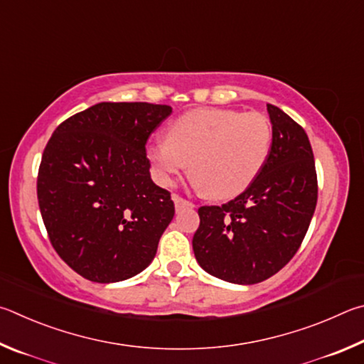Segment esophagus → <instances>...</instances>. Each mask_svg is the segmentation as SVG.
Returning <instances> with one entry per match:
<instances>
[{"label":"esophagus","mask_w":364,"mask_h":364,"mask_svg":"<svg viewBox=\"0 0 364 364\" xmlns=\"http://www.w3.org/2000/svg\"><path fill=\"white\" fill-rule=\"evenodd\" d=\"M172 200H174L176 211H182V209L193 208V203H190V201H187V200L181 198V196H178V195H172Z\"/></svg>","instance_id":"esophagus-1"}]
</instances>
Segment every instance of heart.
Wrapping results in <instances>:
<instances>
[{
  "label": "heart",
  "instance_id": "obj_1",
  "mask_svg": "<svg viewBox=\"0 0 364 364\" xmlns=\"http://www.w3.org/2000/svg\"><path fill=\"white\" fill-rule=\"evenodd\" d=\"M272 150V124L259 112L196 108L168 126V139L146 155L159 181L169 186L190 164L195 186L208 198H233L256 181Z\"/></svg>",
  "mask_w": 364,
  "mask_h": 364
}]
</instances>
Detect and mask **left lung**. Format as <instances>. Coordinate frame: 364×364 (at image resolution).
<instances>
[{"label":"left lung","mask_w":364,"mask_h":364,"mask_svg":"<svg viewBox=\"0 0 364 364\" xmlns=\"http://www.w3.org/2000/svg\"><path fill=\"white\" fill-rule=\"evenodd\" d=\"M269 159L250 187L222 206L198 209L193 252L209 275L256 284L294 257L314 218L318 186L307 134L282 108L267 104Z\"/></svg>","instance_id":"1"}]
</instances>
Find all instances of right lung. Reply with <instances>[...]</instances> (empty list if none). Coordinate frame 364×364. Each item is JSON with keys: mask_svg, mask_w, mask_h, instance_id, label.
Instances as JSON below:
<instances>
[{"mask_svg": "<svg viewBox=\"0 0 364 364\" xmlns=\"http://www.w3.org/2000/svg\"><path fill=\"white\" fill-rule=\"evenodd\" d=\"M169 105L100 102L57 127L38 172V205L50 243L86 279L117 283L155 257L174 218L150 177L145 144Z\"/></svg>", "mask_w": 364, "mask_h": 364, "instance_id": "add662e5", "label": "right lung"}]
</instances>
